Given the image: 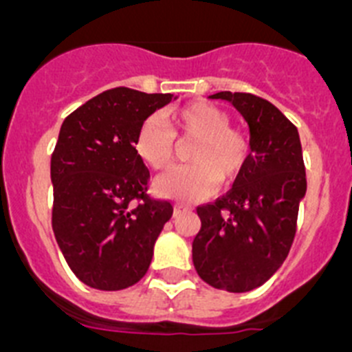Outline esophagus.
<instances>
[{
  "mask_svg": "<svg viewBox=\"0 0 352 352\" xmlns=\"http://www.w3.org/2000/svg\"><path fill=\"white\" fill-rule=\"evenodd\" d=\"M186 210H190V206L185 203H176L174 204V214H178L182 213V211H186Z\"/></svg>",
  "mask_w": 352,
  "mask_h": 352,
  "instance_id": "34e87169",
  "label": "esophagus"
}]
</instances>
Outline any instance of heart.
Returning <instances> with one entry per match:
<instances>
[{
	"instance_id": "obj_1",
	"label": "heart",
	"mask_w": 352,
	"mask_h": 352,
	"mask_svg": "<svg viewBox=\"0 0 352 352\" xmlns=\"http://www.w3.org/2000/svg\"><path fill=\"white\" fill-rule=\"evenodd\" d=\"M226 111L210 102H192L173 113L169 128L158 116L142 121L135 135V151L151 169H166L174 158V135L195 139L188 151L190 166L176 167L155 182V192L176 201L208 197L220 182L241 174L250 158V142L243 132L231 129Z\"/></svg>"
}]
</instances>
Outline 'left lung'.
Segmentation results:
<instances>
[{"instance_id": "8db88e82", "label": "left lung", "mask_w": 352, "mask_h": 352, "mask_svg": "<svg viewBox=\"0 0 352 352\" xmlns=\"http://www.w3.org/2000/svg\"><path fill=\"white\" fill-rule=\"evenodd\" d=\"M210 98L229 102L247 121L250 158L231 190L197 208L192 259L211 287L247 292L268 282L291 250L307 194L303 151L296 126L268 100L231 91Z\"/></svg>"}]
</instances>
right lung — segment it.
Listing matches in <instances>:
<instances>
[{"mask_svg":"<svg viewBox=\"0 0 352 352\" xmlns=\"http://www.w3.org/2000/svg\"><path fill=\"white\" fill-rule=\"evenodd\" d=\"M176 98L114 88L61 125L51 158L52 231L70 270L89 287L121 291L148 272L173 206L146 195L149 170L135 135L142 121Z\"/></svg>","mask_w":352,"mask_h":352,"instance_id":"obj_1","label":"right lung"}]
</instances>
